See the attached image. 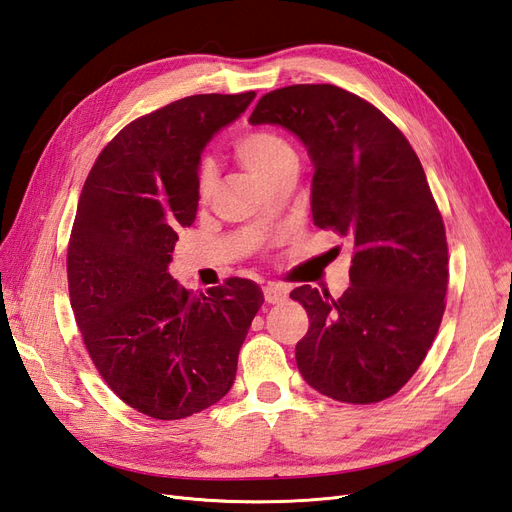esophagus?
<instances>
[{
	"mask_svg": "<svg viewBox=\"0 0 512 512\" xmlns=\"http://www.w3.org/2000/svg\"><path fill=\"white\" fill-rule=\"evenodd\" d=\"M262 292H265V301L273 303V305L286 301V297H288V290L284 286H280V284H273V282L262 288Z\"/></svg>",
	"mask_w": 512,
	"mask_h": 512,
	"instance_id": "obj_1",
	"label": "esophagus"
}]
</instances>
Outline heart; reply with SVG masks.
<instances>
[{
	"instance_id": "obj_1",
	"label": "heart",
	"mask_w": 512,
	"mask_h": 512,
	"mask_svg": "<svg viewBox=\"0 0 512 512\" xmlns=\"http://www.w3.org/2000/svg\"><path fill=\"white\" fill-rule=\"evenodd\" d=\"M235 153L241 160V164L265 183H271L284 168L297 162V151H294V147L280 132L267 130V128L243 134L235 143ZM211 185H213L211 168L205 164L200 168V177H198L200 196H207Z\"/></svg>"
}]
</instances>
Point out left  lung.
<instances>
[{
    "mask_svg": "<svg viewBox=\"0 0 512 512\" xmlns=\"http://www.w3.org/2000/svg\"><path fill=\"white\" fill-rule=\"evenodd\" d=\"M250 123L299 138L314 166V224L354 243L342 297L290 292L309 316L294 350L301 376L344 404L395 395L433 344L448 284L444 222L421 162L376 106L335 85L275 89Z\"/></svg>",
    "mask_w": 512,
    "mask_h": 512,
    "instance_id": "left-lung-1",
    "label": "left lung"
}]
</instances>
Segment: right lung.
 <instances>
[{"instance_id": "add662e5", "label": "right lung", "mask_w": 512, "mask_h": 512, "mask_svg": "<svg viewBox=\"0 0 512 512\" xmlns=\"http://www.w3.org/2000/svg\"><path fill=\"white\" fill-rule=\"evenodd\" d=\"M254 91L200 94L128 123L83 185L68 245L70 305L113 393L158 421L213 406L237 376L262 290L232 277L207 294L168 273L177 230L196 220L207 143Z\"/></svg>"}]
</instances>
